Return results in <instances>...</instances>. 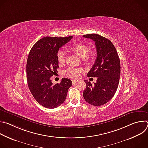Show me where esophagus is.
Segmentation results:
<instances>
[{"instance_id": "obj_1", "label": "esophagus", "mask_w": 148, "mask_h": 148, "mask_svg": "<svg viewBox=\"0 0 148 148\" xmlns=\"http://www.w3.org/2000/svg\"><path fill=\"white\" fill-rule=\"evenodd\" d=\"M79 82V80H76V79H73L72 80L73 83H75V82Z\"/></svg>"}]
</instances>
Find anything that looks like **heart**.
Instances as JSON below:
<instances>
[{
	"label": "heart",
	"mask_w": 148,
	"mask_h": 148,
	"mask_svg": "<svg viewBox=\"0 0 148 148\" xmlns=\"http://www.w3.org/2000/svg\"><path fill=\"white\" fill-rule=\"evenodd\" d=\"M70 50L78 55L81 58H84L87 62L91 61L94 58V53L92 51H89L88 47L83 43H75L70 46ZM57 58L59 64H62L66 58V53L62 50H60L57 53ZM82 70L70 67L65 71V75L67 77L77 78L80 74L82 73Z\"/></svg>",
	"instance_id": "heart-1"
}]
</instances>
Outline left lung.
I'll return each instance as SVG.
<instances>
[{"label": "left lung", "mask_w": 148, "mask_h": 148, "mask_svg": "<svg viewBox=\"0 0 148 148\" xmlns=\"http://www.w3.org/2000/svg\"><path fill=\"white\" fill-rule=\"evenodd\" d=\"M82 37L95 41L97 53L94 64L87 75L97 77V80L94 85L85 80L87 87L83 97L88 103L98 107L111 100L116 91L121 74L120 60L115 46L108 38L97 34Z\"/></svg>", "instance_id": "1"}]
</instances>
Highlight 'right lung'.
I'll list each match as a JSON object with an SVG mask.
<instances>
[{
	"label": "right lung",
	"mask_w": 148,
	"mask_h": 148,
	"mask_svg": "<svg viewBox=\"0 0 148 148\" xmlns=\"http://www.w3.org/2000/svg\"><path fill=\"white\" fill-rule=\"evenodd\" d=\"M72 38V36L43 37L36 42L29 54L26 65L28 86L36 101L45 108L59 107L66 100L72 86L69 78H63L60 83L56 84L50 79L59 67L57 58L59 49Z\"/></svg>",
	"instance_id": "obj_1"
}]
</instances>
